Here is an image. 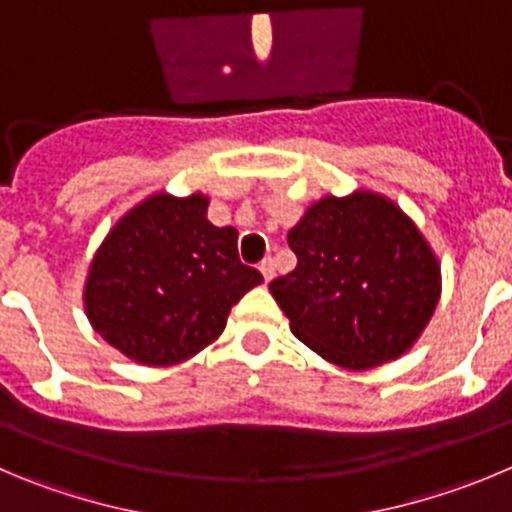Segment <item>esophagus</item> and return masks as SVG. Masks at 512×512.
<instances>
[{"instance_id": "obj_1", "label": "esophagus", "mask_w": 512, "mask_h": 512, "mask_svg": "<svg viewBox=\"0 0 512 512\" xmlns=\"http://www.w3.org/2000/svg\"><path fill=\"white\" fill-rule=\"evenodd\" d=\"M260 272H262V278H265V283H270V280L275 278V265H272L270 257H265V260L260 262Z\"/></svg>"}]
</instances>
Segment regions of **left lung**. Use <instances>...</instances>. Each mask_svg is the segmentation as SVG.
Instances as JSON below:
<instances>
[{
  "instance_id": "obj_1",
  "label": "left lung",
  "mask_w": 512,
  "mask_h": 512,
  "mask_svg": "<svg viewBox=\"0 0 512 512\" xmlns=\"http://www.w3.org/2000/svg\"><path fill=\"white\" fill-rule=\"evenodd\" d=\"M298 257L270 293L290 331L328 364L366 371L417 343L442 295L439 260L389 197L356 189L310 204L288 232Z\"/></svg>"
}]
</instances>
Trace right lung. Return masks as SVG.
Masks as SVG:
<instances>
[{
	"label": "right lung",
	"mask_w": 512,
	"mask_h": 512,
	"mask_svg": "<svg viewBox=\"0 0 512 512\" xmlns=\"http://www.w3.org/2000/svg\"><path fill=\"white\" fill-rule=\"evenodd\" d=\"M209 197L151 194L95 250L83 305L95 333L143 366H174L217 341L262 283L237 255V229L207 219Z\"/></svg>",
	"instance_id": "obj_1"
}]
</instances>
